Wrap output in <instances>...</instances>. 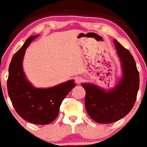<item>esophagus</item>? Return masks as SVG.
<instances>
[{
	"label": "esophagus",
	"mask_w": 147,
	"mask_h": 147,
	"mask_svg": "<svg viewBox=\"0 0 147 147\" xmlns=\"http://www.w3.org/2000/svg\"><path fill=\"white\" fill-rule=\"evenodd\" d=\"M83 82H84V79L82 78V77H76V79H75V82H76L77 84H80L82 83Z\"/></svg>",
	"instance_id": "esophagus-1"
}]
</instances>
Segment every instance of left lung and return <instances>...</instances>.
Returning a JSON list of instances; mask_svg holds the SVG:
<instances>
[{
    "label": "left lung",
    "mask_w": 147,
    "mask_h": 147,
    "mask_svg": "<svg viewBox=\"0 0 147 147\" xmlns=\"http://www.w3.org/2000/svg\"><path fill=\"white\" fill-rule=\"evenodd\" d=\"M114 42L123 68V77L118 85L106 92L93 84H82L86 91L87 113L93 121L102 124L117 121L130 112L140 86L139 72L133 56L117 40Z\"/></svg>",
    "instance_id": "8db88e82"
}]
</instances>
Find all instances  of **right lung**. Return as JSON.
I'll use <instances>...</instances> for the list:
<instances>
[{"label": "right lung", "mask_w": 147, "mask_h": 147, "mask_svg": "<svg viewBox=\"0 0 147 147\" xmlns=\"http://www.w3.org/2000/svg\"><path fill=\"white\" fill-rule=\"evenodd\" d=\"M38 36L28 38L14 54L9 66L7 86L12 105L22 118L32 123L46 125L58 117L62 101L75 84L70 80L52 88H37L27 81L22 67L24 56L26 49Z\"/></svg>", "instance_id": "right-lung-1"}]
</instances>
